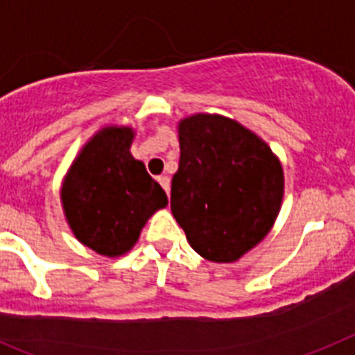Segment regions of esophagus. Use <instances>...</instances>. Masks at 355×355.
Returning <instances> with one entry per match:
<instances>
[{"label": "esophagus", "mask_w": 355, "mask_h": 355, "mask_svg": "<svg viewBox=\"0 0 355 355\" xmlns=\"http://www.w3.org/2000/svg\"><path fill=\"white\" fill-rule=\"evenodd\" d=\"M157 183L163 187V190H165L166 196H168V192H171V180H168V175H159V178H157Z\"/></svg>", "instance_id": "obj_1"}]
</instances>
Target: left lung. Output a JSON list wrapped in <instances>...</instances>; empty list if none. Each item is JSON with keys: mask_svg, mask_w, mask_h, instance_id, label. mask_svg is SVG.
Returning <instances> with one entry per match:
<instances>
[{"mask_svg": "<svg viewBox=\"0 0 355 355\" xmlns=\"http://www.w3.org/2000/svg\"><path fill=\"white\" fill-rule=\"evenodd\" d=\"M171 209L205 259L236 261L268 234L283 199V168L265 141L223 116L180 123Z\"/></svg>", "mask_w": 355, "mask_h": 355, "instance_id": "8db88e82", "label": "left lung"}]
</instances>
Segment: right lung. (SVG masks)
<instances>
[{"mask_svg":"<svg viewBox=\"0 0 355 355\" xmlns=\"http://www.w3.org/2000/svg\"><path fill=\"white\" fill-rule=\"evenodd\" d=\"M132 128H103L85 145L61 189L72 232L101 256L130 250L146 219L168 203L165 190L132 157Z\"/></svg>","mask_w":355,"mask_h":355,"instance_id":"add662e5","label":"right lung"}]
</instances>
